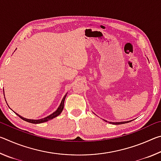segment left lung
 Segmentation results:
<instances>
[{
  "label": "left lung",
  "mask_w": 161,
  "mask_h": 161,
  "mask_svg": "<svg viewBox=\"0 0 161 161\" xmlns=\"http://www.w3.org/2000/svg\"><path fill=\"white\" fill-rule=\"evenodd\" d=\"M129 122H130V121H124V122H109V123H111V124H115V125H119V124H125V123H129Z\"/></svg>",
  "instance_id": "left-lung-1"
}]
</instances>
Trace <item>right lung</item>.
Returning <instances> with one entry per match:
<instances>
[{
    "mask_svg": "<svg viewBox=\"0 0 161 161\" xmlns=\"http://www.w3.org/2000/svg\"><path fill=\"white\" fill-rule=\"evenodd\" d=\"M66 96H67V94L64 95V97H63V99H62V102L60 103V104H59V107L58 108V109H57L55 111H54V112H53L52 114H50V116H47V117H45V118H43V119H38V120L28 119H25V118H24V117L20 116L17 113H15H15L17 114V115L19 117H20V119L24 120V121L29 122V123H32V124H41V123H43V122H46V121H49V120H51V119H53L54 118H55V117L59 116V114H61V112H62V110H63V108H64V100H65V98H66Z\"/></svg>",
    "mask_w": 161,
    "mask_h": 161,
    "instance_id": "1",
    "label": "right lung"
}]
</instances>
